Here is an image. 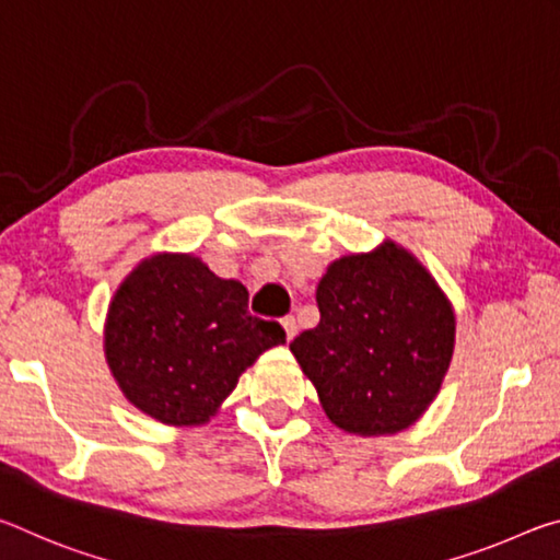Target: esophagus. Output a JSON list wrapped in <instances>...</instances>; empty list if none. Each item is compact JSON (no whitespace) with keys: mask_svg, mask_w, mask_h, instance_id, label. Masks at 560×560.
Listing matches in <instances>:
<instances>
[{"mask_svg":"<svg viewBox=\"0 0 560 560\" xmlns=\"http://www.w3.org/2000/svg\"><path fill=\"white\" fill-rule=\"evenodd\" d=\"M282 327H285V335H288V342H290L292 337L298 335V323H295V317H292V315L282 317Z\"/></svg>","mask_w":560,"mask_h":560,"instance_id":"34e87169","label":"esophagus"}]
</instances>
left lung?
<instances>
[{
	"label": "left lung",
	"instance_id": "1",
	"mask_svg": "<svg viewBox=\"0 0 560 560\" xmlns=\"http://www.w3.org/2000/svg\"><path fill=\"white\" fill-rule=\"evenodd\" d=\"M319 323L290 342L323 409L350 434H394L432 405L454 352V310L394 243L347 255L317 285Z\"/></svg>",
	"mask_w": 560,
	"mask_h": 560
}]
</instances>
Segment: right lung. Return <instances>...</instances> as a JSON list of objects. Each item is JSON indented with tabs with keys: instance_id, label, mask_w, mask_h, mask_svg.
<instances>
[{
	"instance_id": "1",
	"label": "right lung",
	"mask_w": 560,
	"mask_h": 560,
	"mask_svg": "<svg viewBox=\"0 0 560 560\" xmlns=\"http://www.w3.org/2000/svg\"><path fill=\"white\" fill-rule=\"evenodd\" d=\"M285 329L247 310V290L194 255H153L116 290L106 360L126 399L163 424H200Z\"/></svg>"
}]
</instances>
